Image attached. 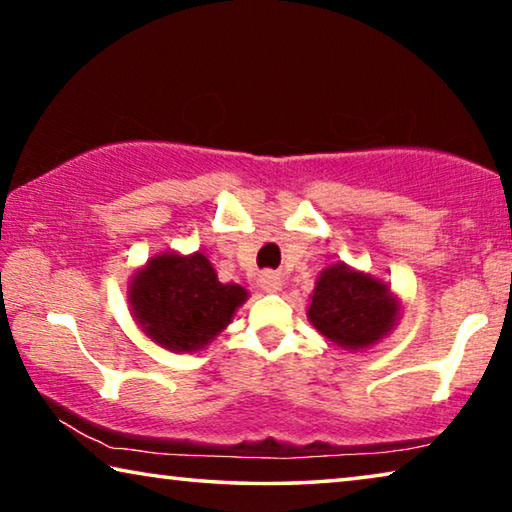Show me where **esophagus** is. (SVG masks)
<instances>
[{"label": "esophagus", "instance_id": "34e87169", "mask_svg": "<svg viewBox=\"0 0 512 512\" xmlns=\"http://www.w3.org/2000/svg\"><path fill=\"white\" fill-rule=\"evenodd\" d=\"M259 287H262L264 291H278L282 287V278L273 271H264L262 275H259Z\"/></svg>", "mask_w": 512, "mask_h": 512}]
</instances>
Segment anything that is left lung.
<instances>
[{"mask_svg": "<svg viewBox=\"0 0 512 512\" xmlns=\"http://www.w3.org/2000/svg\"><path fill=\"white\" fill-rule=\"evenodd\" d=\"M399 305L387 285L335 264L316 280L307 316L330 342L367 348L392 330Z\"/></svg>", "mask_w": 512, "mask_h": 512, "instance_id": "left-lung-1", "label": "left lung"}]
</instances>
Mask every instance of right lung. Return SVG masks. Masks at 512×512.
<instances>
[{
  "label": "right lung",
  "mask_w": 512,
  "mask_h": 512,
  "mask_svg": "<svg viewBox=\"0 0 512 512\" xmlns=\"http://www.w3.org/2000/svg\"><path fill=\"white\" fill-rule=\"evenodd\" d=\"M248 291L223 285L209 259L159 255L132 280L129 303L152 342L175 353H191L214 339Z\"/></svg>",
  "instance_id": "right-lung-1"
}]
</instances>
